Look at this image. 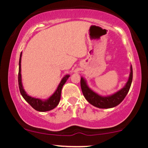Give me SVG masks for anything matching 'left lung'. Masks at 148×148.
<instances>
[{"label": "left lung", "instance_id": "8db88e82", "mask_svg": "<svg viewBox=\"0 0 148 148\" xmlns=\"http://www.w3.org/2000/svg\"><path fill=\"white\" fill-rule=\"evenodd\" d=\"M133 79V69L132 66H131V72L130 78L127 82L125 86L121 90L118 91L115 94L109 97H103L97 95V93L93 92L87 86L86 81L83 78H81L80 86L82 93L84 95L85 99L90 103L91 105L96 107L101 108V109H109L116 107L119 104H120L123 101L125 97L127 95L131 87Z\"/></svg>", "mask_w": 148, "mask_h": 148}]
</instances>
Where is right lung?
<instances>
[{
  "label": "right lung",
  "instance_id": "1",
  "mask_svg": "<svg viewBox=\"0 0 148 148\" xmlns=\"http://www.w3.org/2000/svg\"><path fill=\"white\" fill-rule=\"evenodd\" d=\"M21 56L22 52L21 53L20 55V59H19V68H18V87H19V90L23 97L24 99L32 106L33 109L36 110V111H40V112H45L47 111H50V110L53 109L55 108L56 106L58 105L59 102L60 101V97H61V92L62 88L63 87L64 84H65L66 80L69 78V75H66L62 78V80L60 82L59 86H58L57 90L56 92L53 93L52 96H51L47 100L45 101H41V100L39 99H35L30 97V96L27 95V94L24 90L23 88V85L21 82Z\"/></svg>",
  "mask_w": 148,
  "mask_h": 148
}]
</instances>
